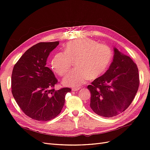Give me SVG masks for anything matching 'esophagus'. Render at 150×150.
<instances>
[{
    "label": "esophagus",
    "instance_id": "1",
    "mask_svg": "<svg viewBox=\"0 0 150 150\" xmlns=\"http://www.w3.org/2000/svg\"><path fill=\"white\" fill-rule=\"evenodd\" d=\"M80 89V87H74V88H72V90L74 91H78L79 89Z\"/></svg>",
    "mask_w": 150,
    "mask_h": 150
}]
</instances>
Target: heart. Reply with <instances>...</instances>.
I'll use <instances>...</instances> for the list:
<instances>
[{
  "instance_id": "heart-1",
  "label": "heart",
  "mask_w": 150,
  "mask_h": 150,
  "mask_svg": "<svg viewBox=\"0 0 150 150\" xmlns=\"http://www.w3.org/2000/svg\"><path fill=\"white\" fill-rule=\"evenodd\" d=\"M63 49L64 53L54 54L51 64L57 74L64 76L70 70L72 62L76 61L77 69L63 79L64 84L72 87H78L89 78L94 79L103 75L113 56L110 47L87 38L72 40L67 43Z\"/></svg>"
}]
</instances>
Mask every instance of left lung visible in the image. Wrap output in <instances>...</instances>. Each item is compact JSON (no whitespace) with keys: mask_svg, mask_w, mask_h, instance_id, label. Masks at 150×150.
<instances>
[{"mask_svg":"<svg viewBox=\"0 0 150 150\" xmlns=\"http://www.w3.org/2000/svg\"><path fill=\"white\" fill-rule=\"evenodd\" d=\"M113 60L103 76L88 86L90 107L98 115L111 117L125 111L132 103L139 84L138 67L131 58L114 47Z\"/></svg>","mask_w":150,"mask_h":150,"instance_id":"1","label":"left lung"}]
</instances>
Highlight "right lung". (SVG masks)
Listing matches in <instances>:
<instances>
[{
    "instance_id": "right-lung-1",
    "label": "right lung",
    "mask_w": 150,
    "mask_h": 150,
    "mask_svg": "<svg viewBox=\"0 0 150 150\" xmlns=\"http://www.w3.org/2000/svg\"><path fill=\"white\" fill-rule=\"evenodd\" d=\"M59 41L39 42L27 50L13 68L11 87L16 103L25 114L47 121L61 112L69 88L56 90L57 80L46 67L47 59Z\"/></svg>"
}]
</instances>
